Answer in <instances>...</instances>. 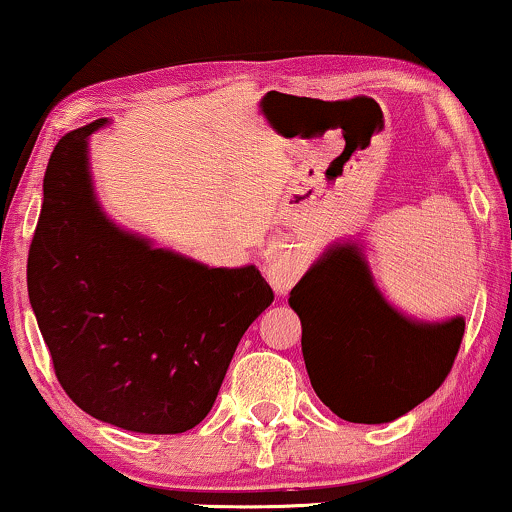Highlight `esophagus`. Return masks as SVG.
I'll use <instances>...</instances> for the list:
<instances>
[{"label":"esophagus","mask_w":512,"mask_h":512,"mask_svg":"<svg viewBox=\"0 0 512 512\" xmlns=\"http://www.w3.org/2000/svg\"><path fill=\"white\" fill-rule=\"evenodd\" d=\"M264 271H267L269 283L276 290H286L290 283L295 281V276H297L295 264H286V262H278V264L276 262H269L267 267H264Z\"/></svg>","instance_id":"1"}]
</instances>
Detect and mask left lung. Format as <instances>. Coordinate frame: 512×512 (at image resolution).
<instances>
[{"instance_id":"8db88e82","label":"left lung","mask_w":512,"mask_h":512,"mask_svg":"<svg viewBox=\"0 0 512 512\" xmlns=\"http://www.w3.org/2000/svg\"><path fill=\"white\" fill-rule=\"evenodd\" d=\"M314 392L349 423H390L449 375L465 319L418 321L375 286L359 243H333L290 290Z\"/></svg>"}]
</instances>
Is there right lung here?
Instances as JSON below:
<instances>
[{
	"instance_id": "add662e5",
	"label": "right lung",
	"mask_w": 512,
	"mask_h": 512,
	"mask_svg": "<svg viewBox=\"0 0 512 512\" xmlns=\"http://www.w3.org/2000/svg\"><path fill=\"white\" fill-rule=\"evenodd\" d=\"M94 120L58 141L28 255V295L58 383L89 416L177 435L208 416L238 342L274 302L255 264L208 267L120 229L89 172Z\"/></svg>"
}]
</instances>
